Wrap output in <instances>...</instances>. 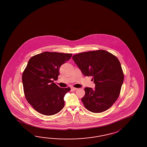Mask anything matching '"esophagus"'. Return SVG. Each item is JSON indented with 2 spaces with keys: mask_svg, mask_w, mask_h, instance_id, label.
<instances>
[{
  "mask_svg": "<svg viewBox=\"0 0 147 147\" xmlns=\"http://www.w3.org/2000/svg\"><path fill=\"white\" fill-rule=\"evenodd\" d=\"M71 89L72 90V91H75L76 90H77L78 89V88H77L73 87H71Z\"/></svg>",
  "mask_w": 147,
  "mask_h": 147,
  "instance_id": "34e87169",
  "label": "esophagus"
}]
</instances>
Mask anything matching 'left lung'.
<instances>
[{
  "label": "left lung",
  "instance_id": "8db88e82",
  "mask_svg": "<svg viewBox=\"0 0 147 147\" xmlns=\"http://www.w3.org/2000/svg\"><path fill=\"white\" fill-rule=\"evenodd\" d=\"M82 73L92 76L95 88H84L81 100L88 110L100 113L108 109L119 97L124 74L118 59L106 50L78 53L72 56Z\"/></svg>",
  "mask_w": 147,
  "mask_h": 147
}]
</instances>
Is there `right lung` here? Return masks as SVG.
Returning a JSON list of instances; mask_svg holds the SVG:
<instances>
[{
  "label": "right lung",
  "mask_w": 147,
  "mask_h": 147,
  "mask_svg": "<svg viewBox=\"0 0 147 147\" xmlns=\"http://www.w3.org/2000/svg\"><path fill=\"white\" fill-rule=\"evenodd\" d=\"M72 53L44 52L32 57L22 76L25 98L35 110L51 116L59 113L65 106L63 100L69 87H59L58 79L60 66L70 59Z\"/></svg>",
  "instance_id": "1"
}]
</instances>
